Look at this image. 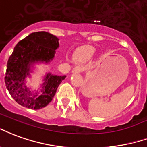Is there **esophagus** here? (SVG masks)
<instances>
[{
    "instance_id": "1",
    "label": "esophagus",
    "mask_w": 147,
    "mask_h": 147,
    "mask_svg": "<svg viewBox=\"0 0 147 147\" xmlns=\"http://www.w3.org/2000/svg\"><path fill=\"white\" fill-rule=\"evenodd\" d=\"M82 70H83L82 67H81V66H76V67H74V68L73 69L72 72L73 73H81V72H82Z\"/></svg>"
}]
</instances>
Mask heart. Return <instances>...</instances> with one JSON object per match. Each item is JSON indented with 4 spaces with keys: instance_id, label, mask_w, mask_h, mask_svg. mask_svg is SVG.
<instances>
[{
    "instance_id": "heart-1",
    "label": "heart",
    "mask_w": 147,
    "mask_h": 147,
    "mask_svg": "<svg viewBox=\"0 0 147 147\" xmlns=\"http://www.w3.org/2000/svg\"><path fill=\"white\" fill-rule=\"evenodd\" d=\"M95 53V49L92 47H86L82 49L81 51L78 52V56L83 59H88L90 58L93 56V55Z\"/></svg>"
}]
</instances>
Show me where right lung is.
Listing matches in <instances>:
<instances>
[{"label": "right lung", "instance_id": "1", "mask_svg": "<svg viewBox=\"0 0 147 147\" xmlns=\"http://www.w3.org/2000/svg\"><path fill=\"white\" fill-rule=\"evenodd\" d=\"M59 46V39L55 36L40 31L30 34L14 48L7 61L5 81L10 95L19 104L38 110L46 107L52 100L59 84L66 78L65 75L47 74L40 93L32 92L26 86L25 79L32 72L30 67L34 63H48L52 60Z\"/></svg>", "mask_w": 147, "mask_h": 147}]
</instances>
